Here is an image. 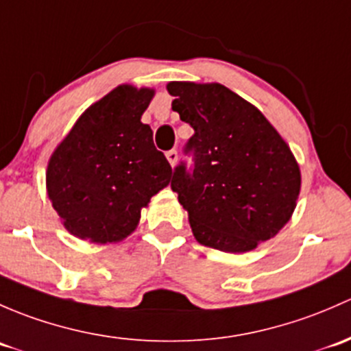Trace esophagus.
<instances>
[{
	"mask_svg": "<svg viewBox=\"0 0 351 351\" xmlns=\"http://www.w3.org/2000/svg\"><path fill=\"white\" fill-rule=\"evenodd\" d=\"M165 157H167L169 164H171L172 167H174V165L177 164V158H179V154H177V150H169L167 154H165Z\"/></svg>",
	"mask_w": 351,
	"mask_h": 351,
	"instance_id": "esophagus-1",
	"label": "esophagus"
}]
</instances>
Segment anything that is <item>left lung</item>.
<instances>
[{"label": "left lung", "instance_id": "obj_1", "mask_svg": "<svg viewBox=\"0 0 351 351\" xmlns=\"http://www.w3.org/2000/svg\"><path fill=\"white\" fill-rule=\"evenodd\" d=\"M172 110L189 123L194 167L174 169L171 187L204 247L243 254L284 228L295 209L301 171L282 136L225 86L169 82Z\"/></svg>", "mask_w": 351, "mask_h": 351}]
</instances>
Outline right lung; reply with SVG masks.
<instances>
[{
  "label": "right lung",
  "mask_w": 351,
  "mask_h": 351,
  "mask_svg": "<svg viewBox=\"0 0 351 351\" xmlns=\"http://www.w3.org/2000/svg\"><path fill=\"white\" fill-rule=\"evenodd\" d=\"M155 91L118 86L81 114L47 167V194L69 233L117 243L172 177L154 132L140 121Z\"/></svg>",
  "instance_id": "add662e5"
}]
</instances>
